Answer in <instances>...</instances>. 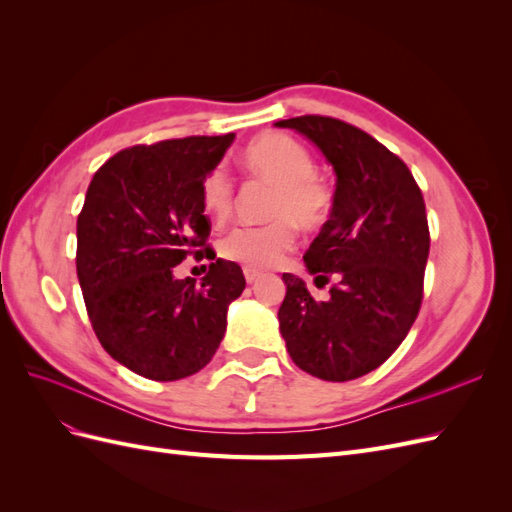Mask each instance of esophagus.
Returning a JSON list of instances; mask_svg holds the SVG:
<instances>
[{
	"mask_svg": "<svg viewBox=\"0 0 512 512\" xmlns=\"http://www.w3.org/2000/svg\"><path fill=\"white\" fill-rule=\"evenodd\" d=\"M243 275H245V282L247 284H254L258 277H260V271H256V269H243Z\"/></svg>",
	"mask_w": 512,
	"mask_h": 512,
	"instance_id": "1",
	"label": "esophagus"
}]
</instances>
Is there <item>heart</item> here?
<instances>
[{
    "label": "heart",
    "mask_w": 512,
    "mask_h": 512,
    "mask_svg": "<svg viewBox=\"0 0 512 512\" xmlns=\"http://www.w3.org/2000/svg\"><path fill=\"white\" fill-rule=\"evenodd\" d=\"M241 168L256 183L269 185L265 200L267 224L241 226L220 241V254L245 269H269L282 262L297 243V226L307 232L329 224L335 194L316 170V160L305 145L284 132H265L241 151ZM237 183L228 170L211 166L200 179V203L215 224L232 218Z\"/></svg>",
    "instance_id": "1"
}]
</instances>
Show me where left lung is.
<instances>
[{
  "mask_svg": "<svg viewBox=\"0 0 512 512\" xmlns=\"http://www.w3.org/2000/svg\"><path fill=\"white\" fill-rule=\"evenodd\" d=\"M275 126L314 141L337 175L331 220L303 256L318 288L333 280L329 299L284 273L282 337L307 374L361 378L399 348L421 309L431 241L423 192L404 160L342 119L301 115Z\"/></svg>",
  "mask_w": 512,
  "mask_h": 512,
  "instance_id": "obj_1",
  "label": "left lung"
}]
</instances>
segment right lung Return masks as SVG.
<instances>
[{
	"label": "right lung",
	"mask_w": 512,
	"mask_h": 512,
	"mask_svg": "<svg viewBox=\"0 0 512 512\" xmlns=\"http://www.w3.org/2000/svg\"><path fill=\"white\" fill-rule=\"evenodd\" d=\"M235 134L168 138L108 158L76 220V275L102 348L149 380L203 369L226 333V309L245 288L237 262L215 258L200 179ZM194 255L214 262L204 282L175 281Z\"/></svg>",
	"instance_id": "right-lung-1"
}]
</instances>
